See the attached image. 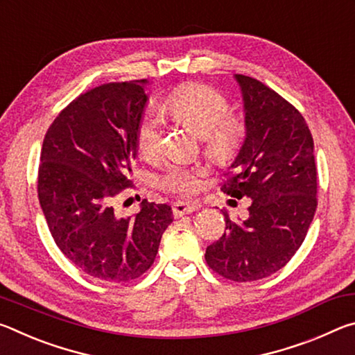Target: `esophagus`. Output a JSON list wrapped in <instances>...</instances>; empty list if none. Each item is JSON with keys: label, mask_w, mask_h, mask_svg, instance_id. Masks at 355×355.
<instances>
[{"label": "esophagus", "mask_w": 355, "mask_h": 355, "mask_svg": "<svg viewBox=\"0 0 355 355\" xmlns=\"http://www.w3.org/2000/svg\"><path fill=\"white\" fill-rule=\"evenodd\" d=\"M196 209H199V205H197V203L177 202V203H173L172 213H173V216H175V218H182V216H184V214L194 213Z\"/></svg>", "instance_id": "esophagus-1"}]
</instances>
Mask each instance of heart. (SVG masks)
I'll return each mask as SVG.
<instances>
[{"mask_svg": "<svg viewBox=\"0 0 355 355\" xmlns=\"http://www.w3.org/2000/svg\"><path fill=\"white\" fill-rule=\"evenodd\" d=\"M164 110L191 125L207 144V152L216 159H230L243 141V127L230 117V103L220 92L202 84H189L173 91L164 101ZM137 150L144 158H155L164 142V125L159 114L148 110L144 114L136 135ZM199 169L169 166L158 177V186L166 191L189 194L197 188Z\"/></svg>", "mask_w": 355, "mask_h": 355, "instance_id": "b5f03b06", "label": "heart"}]
</instances>
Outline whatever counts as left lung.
Segmentation results:
<instances>
[{
    "label": "left lung",
    "mask_w": 355,
    "mask_h": 355,
    "mask_svg": "<svg viewBox=\"0 0 355 355\" xmlns=\"http://www.w3.org/2000/svg\"><path fill=\"white\" fill-rule=\"evenodd\" d=\"M235 80L245 135L220 189L248 197L250 207L238 220L222 211L225 232L205 260L228 280L254 282L277 272L304 243L316 209V166L313 137L296 107L254 78Z\"/></svg>",
    "instance_id": "obj_1"
}]
</instances>
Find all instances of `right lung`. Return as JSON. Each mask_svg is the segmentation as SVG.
I'll use <instances>...</instances> for the list:
<instances>
[{"label": "right lung", "mask_w": 355, "mask_h": 355, "mask_svg": "<svg viewBox=\"0 0 355 355\" xmlns=\"http://www.w3.org/2000/svg\"><path fill=\"white\" fill-rule=\"evenodd\" d=\"M147 84L107 83L80 95L48 128L40 153L39 202L58 248L83 272L117 284L152 266L173 220L166 203L142 200L130 218L112 207L130 184Z\"/></svg>", "instance_id": "right-lung-1"}]
</instances>
